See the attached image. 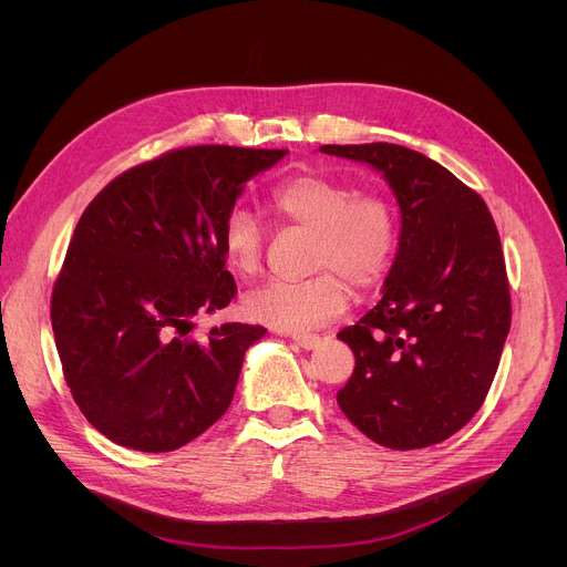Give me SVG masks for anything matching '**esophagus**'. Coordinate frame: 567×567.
<instances>
[{
    "instance_id": "34e87169",
    "label": "esophagus",
    "mask_w": 567,
    "mask_h": 567,
    "mask_svg": "<svg viewBox=\"0 0 567 567\" xmlns=\"http://www.w3.org/2000/svg\"><path fill=\"white\" fill-rule=\"evenodd\" d=\"M293 343L302 350H316L320 346V337L318 334H298V337H293Z\"/></svg>"
}]
</instances>
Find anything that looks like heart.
<instances>
[{"label": "heart", "mask_w": 567, "mask_h": 567, "mask_svg": "<svg viewBox=\"0 0 567 567\" xmlns=\"http://www.w3.org/2000/svg\"><path fill=\"white\" fill-rule=\"evenodd\" d=\"M276 219L309 233L302 280H274L245 300L251 320L280 332H302L339 318L354 296L374 293L388 280L399 245V215L392 199L377 188L357 190L352 182L302 171L271 190ZM221 254L228 267L251 278L260 271L267 230L247 208L226 213Z\"/></svg>", "instance_id": "1"}]
</instances>
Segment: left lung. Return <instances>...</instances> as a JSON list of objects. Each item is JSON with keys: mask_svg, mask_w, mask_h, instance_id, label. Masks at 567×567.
<instances>
[{"mask_svg": "<svg viewBox=\"0 0 567 567\" xmlns=\"http://www.w3.org/2000/svg\"><path fill=\"white\" fill-rule=\"evenodd\" d=\"M383 173L401 208V237L383 298L339 332L354 372L337 392L372 442L426 449L480 411L512 326L496 221L484 199L433 158L394 143L320 145Z\"/></svg>", "mask_w": 567, "mask_h": 567, "instance_id": "obj_1", "label": "left lung"}]
</instances>
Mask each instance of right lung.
Segmentation results:
<instances>
[{
	"label": "right lung",
	"instance_id": "right-lung-1",
	"mask_svg": "<svg viewBox=\"0 0 567 567\" xmlns=\"http://www.w3.org/2000/svg\"><path fill=\"white\" fill-rule=\"evenodd\" d=\"M287 152L175 147L121 173L80 215L51 326L73 401L112 442L175 451L230 406L245 352L267 330L226 322L199 341L190 320L235 298L224 217Z\"/></svg>",
	"mask_w": 567,
	"mask_h": 567
}]
</instances>
